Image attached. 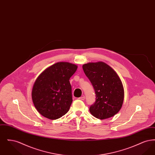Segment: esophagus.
<instances>
[{
	"instance_id": "34e87169",
	"label": "esophagus",
	"mask_w": 155,
	"mask_h": 155,
	"mask_svg": "<svg viewBox=\"0 0 155 155\" xmlns=\"http://www.w3.org/2000/svg\"><path fill=\"white\" fill-rule=\"evenodd\" d=\"M78 99H79L80 100H82V101H83V100H84V99H85V96H81V97H79Z\"/></svg>"
}]
</instances>
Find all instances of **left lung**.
<instances>
[{"instance_id":"left-lung-1","label":"left lung","mask_w":155,"mask_h":155,"mask_svg":"<svg viewBox=\"0 0 155 155\" xmlns=\"http://www.w3.org/2000/svg\"><path fill=\"white\" fill-rule=\"evenodd\" d=\"M82 68L96 94V101L89 107L90 113L101 120L114 116L120 110L124 97L123 85L118 75L103 61L84 64Z\"/></svg>"}]
</instances>
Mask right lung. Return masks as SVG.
Instances as JSON below:
<instances>
[{
	"label": "right lung",
	"mask_w": 155,
	"mask_h": 155,
	"mask_svg": "<svg viewBox=\"0 0 155 155\" xmlns=\"http://www.w3.org/2000/svg\"><path fill=\"white\" fill-rule=\"evenodd\" d=\"M78 66L58 62L38 77L32 90V99L37 111L45 117L56 120L66 114L73 102L69 80Z\"/></svg>",
	"instance_id": "right-lung-1"
}]
</instances>
